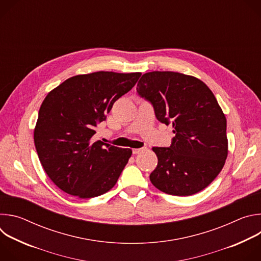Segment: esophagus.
I'll list each match as a JSON object with an SVG mask.
<instances>
[{
    "mask_svg": "<svg viewBox=\"0 0 261 261\" xmlns=\"http://www.w3.org/2000/svg\"><path fill=\"white\" fill-rule=\"evenodd\" d=\"M143 150H144V148H133V150H132V153H133L134 155H136V154L141 153Z\"/></svg>",
    "mask_w": 261,
    "mask_h": 261,
    "instance_id": "34e87169",
    "label": "esophagus"
}]
</instances>
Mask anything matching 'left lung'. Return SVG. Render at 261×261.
<instances>
[{
  "label": "left lung",
  "mask_w": 261,
  "mask_h": 261,
  "mask_svg": "<svg viewBox=\"0 0 261 261\" xmlns=\"http://www.w3.org/2000/svg\"><path fill=\"white\" fill-rule=\"evenodd\" d=\"M137 94L153 105L159 122L172 124L169 147H153L158 164L150 174L160 191L190 196L216 178L228 153L226 118L208 87L171 71L143 74Z\"/></svg>",
  "instance_id": "obj_1"
}]
</instances>
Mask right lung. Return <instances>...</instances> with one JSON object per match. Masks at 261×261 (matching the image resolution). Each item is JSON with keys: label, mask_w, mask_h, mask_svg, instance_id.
I'll return each mask as SVG.
<instances>
[{"label": "right lung", "mask_w": 261, "mask_h": 261, "mask_svg": "<svg viewBox=\"0 0 261 261\" xmlns=\"http://www.w3.org/2000/svg\"><path fill=\"white\" fill-rule=\"evenodd\" d=\"M141 73L99 71L68 79L41 104L34 131L39 160L64 192L92 198L117 184L132 151L96 140L99 123Z\"/></svg>", "instance_id": "1"}]
</instances>
